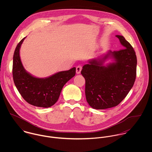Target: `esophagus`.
Wrapping results in <instances>:
<instances>
[{
    "instance_id": "obj_1",
    "label": "esophagus",
    "mask_w": 152,
    "mask_h": 152,
    "mask_svg": "<svg viewBox=\"0 0 152 152\" xmlns=\"http://www.w3.org/2000/svg\"><path fill=\"white\" fill-rule=\"evenodd\" d=\"M82 69V66L81 65H78L76 67V72L77 74H80Z\"/></svg>"
}]
</instances>
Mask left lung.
Segmentation results:
<instances>
[{
    "instance_id": "1",
    "label": "left lung",
    "mask_w": 152,
    "mask_h": 152,
    "mask_svg": "<svg viewBox=\"0 0 152 152\" xmlns=\"http://www.w3.org/2000/svg\"><path fill=\"white\" fill-rule=\"evenodd\" d=\"M123 48L109 51L102 58L92 59L84 65L81 74L86 80V96L91 107L110 108L119 105L133 86L136 76L137 58L130 44L116 35ZM108 58L114 62L103 64Z\"/></svg>"
}]
</instances>
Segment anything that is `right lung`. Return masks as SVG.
<instances>
[{"label":"right lung","instance_id":"right-lung-1","mask_svg":"<svg viewBox=\"0 0 152 152\" xmlns=\"http://www.w3.org/2000/svg\"><path fill=\"white\" fill-rule=\"evenodd\" d=\"M17 45L13 55L14 83L23 99L35 107L48 108L58 101L64 86L75 75V67L58 72L45 78L35 77L24 68L20 57V48L24 39Z\"/></svg>","mask_w":152,"mask_h":152}]
</instances>
